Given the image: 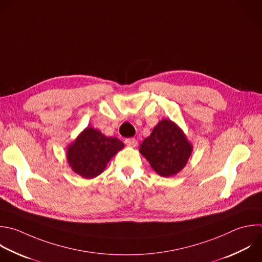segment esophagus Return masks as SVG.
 <instances>
[{"label": "esophagus", "instance_id": "obj_1", "mask_svg": "<svg viewBox=\"0 0 262 262\" xmlns=\"http://www.w3.org/2000/svg\"><path fill=\"white\" fill-rule=\"evenodd\" d=\"M125 143L128 145V146H131V147H135L137 145V140L135 138H127L125 139Z\"/></svg>", "mask_w": 262, "mask_h": 262}]
</instances>
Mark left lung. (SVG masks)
<instances>
[{"label": "left lung", "instance_id": "8db88e82", "mask_svg": "<svg viewBox=\"0 0 262 262\" xmlns=\"http://www.w3.org/2000/svg\"><path fill=\"white\" fill-rule=\"evenodd\" d=\"M192 149L183 130L170 119L161 120L139 146V152L162 177L179 173L187 164Z\"/></svg>", "mask_w": 262, "mask_h": 262}]
</instances>
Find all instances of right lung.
Segmentation results:
<instances>
[{"label":"right lung","instance_id":"1","mask_svg":"<svg viewBox=\"0 0 262 262\" xmlns=\"http://www.w3.org/2000/svg\"><path fill=\"white\" fill-rule=\"evenodd\" d=\"M124 147V143L108 137L91 126L85 128L67 147V160L72 170L86 179L100 175L111 159Z\"/></svg>","mask_w":262,"mask_h":262}]
</instances>
